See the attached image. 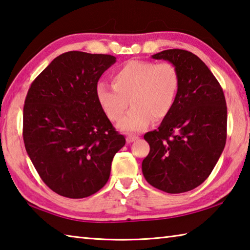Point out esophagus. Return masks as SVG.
Wrapping results in <instances>:
<instances>
[{"mask_svg":"<svg viewBox=\"0 0 250 250\" xmlns=\"http://www.w3.org/2000/svg\"><path fill=\"white\" fill-rule=\"evenodd\" d=\"M138 137H135V135H132V134H130V135H128V137H126V142L128 143H132L133 141H135V140H138Z\"/></svg>","mask_w":250,"mask_h":250,"instance_id":"34e87169","label":"esophagus"}]
</instances>
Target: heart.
Masks as SVG:
<instances>
[{
	"label": "heart",
	"instance_id": "b5f03b06",
	"mask_svg": "<svg viewBox=\"0 0 250 250\" xmlns=\"http://www.w3.org/2000/svg\"><path fill=\"white\" fill-rule=\"evenodd\" d=\"M113 86L104 82L96 84L100 108L111 121H119L128 107L132 108L119 122L126 132H140L152 121L170 115L180 90L181 78L176 67L168 62L128 61L112 74Z\"/></svg>",
	"mask_w": 250,
	"mask_h": 250
}]
</instances>
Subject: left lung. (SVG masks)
Listing matches in <instances>:
<instances>
[{"label":"left lung","instance_id":"obj_1","mask_svg":"<svg viewBox=\"0 0 250 250\" xmlns=\"http://www.w3.org/2000/svg\"><path fill=\"white\" fill-rule=\"evenodd\" d=\"M152 58L172 62L181 84L170 115L158 130L145 134L150 152L142 161V173L155 188L184 193L209 176L225 147V96L208 67L193 53L167 49Z\"/></svg>","mask_w":250,"mask_h":250}]
</instances>
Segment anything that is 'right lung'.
<instances>
[{"label": "right lung", "mask_w": 250, "mask_h": 250, "mask_svg": "<svg viewBox=\"0 0 250 250\" xmlns=\"http://www.w3.org/2000/svg\"><path fill=\"white\" fill-rule=\"evenodd\" d=\"M116 62L104 54L59 55L29 87L23 110L25 149L41 179L59 195L90 196L107 183L125 139L97 101L101 75Z\"/></svg>", "instance_id": "obj_1"}]
</instances>
